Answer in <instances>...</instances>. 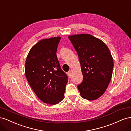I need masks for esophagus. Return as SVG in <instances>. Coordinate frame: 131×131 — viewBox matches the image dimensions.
I'll list each match as a JSON object with an SVG mask.
<instances>
[{
  "label": "esophagus",
  "mask_w": 131,
  "mask_h": 131,
  "mask_svg": "<svg viewBox=\"0 0 131 131\" xmlns=\"http://www.w3.org/2000/svg\"><path fill=\"white\" fill-rule=\"evenodd\" d=\"M68 77L69 78H72V73H71L70 72H69L68 73Z\"/></svg>",
  "instance_id": "esophagus-1"
}]
</instances>
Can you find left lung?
I'll list each match as a JSON object with an SVG mask.
<instances>
[{"instance_id":"8db88e82","label":"left lung","mask_w":131,"mask_h":131,"mask_svg":"<svg viewBox=\"0 0 131 131\" xmlns=\"http://www.w3.org/2000/svg\"><path fill=\"white\" fill-rule=\"evenodd\" d=\"M68 38L77 52L83 75L78 90L83 98L96 100L105 92L112 79L114 62L109 49L90 34L73 35Z\"/></svg>"}]
</instances>
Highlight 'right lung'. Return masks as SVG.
<instances>
[{"instance_id":"add662e5","label":"right lung","mask_w":131,"mask_h":131,"mask_svg":"<svg viewBox=\"0 0 131 131\" xmlns=\"http://www.w3.org/2000/svg\"><path fill=\"white\" fill-rule=\"evenodd\" d=\"M61 37L43 39L34 45L26 58L25 74L37 97L54 105L64 98L68 77L61 68L56 55Z\"/></svg>"}]
</instances>
